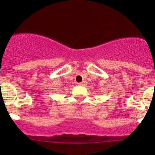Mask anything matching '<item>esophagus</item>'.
Listing matches in <instances>:
<instances>
[{
    "label": "esophagus",
    "mask_w": 155,
    "mask_h": 155,
    "mask_svg": "<svg viewBox=\"0 0 155 155\" xmlns=\"http://www.w3.org/2000/svg\"><path fill=\"white\" fill-rule=\"evenodd\" d=\"M78 85H80V86H86L87 82H85V81H84V82H79V83H78Z\"/></svg>",
    "instance_id": "1"
}]
</instances>
